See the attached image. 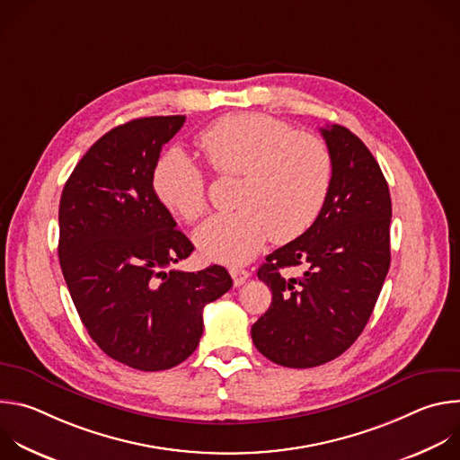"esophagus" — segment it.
I'll use <instances>...</instances> for the list:
<instances>
[{
	"label": "esophagus",
	"instance_id": "obj_1",
	"mask_svg": "<svg viewBox=\"0 0 460 460\" xmlns=\"http://www.w3.org/2000/svg\"><path fill=\"white\" fill-rule=\"evenodd\" d=\"M229 273H231V277H233L234 288H240V286L249 279V271H245V270H242V268H231Z\"/></svg>",
	"mask_w": 460,
	"mask_h": 460
}]
</instances>
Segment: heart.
<instances>
[{"label":"heart","instance_id":"1","mask_svg":"<svg viewBox=\"0 0 460 460\" xmlns=\"http://www.w3.org/2000/svg\"><path fill=\"white\" fill-rule=\"evenodd\" d=\"M199 146L222 176H240L233 213L217 215L194 234L200 251L222 264L251 260L270 240L288 243L318 218L333 181L327 146L266 114H227L206 127ZM160 204L187 224L208 213L204 171L180 147L153 169Z\"/></svg>","mask_w":460,"mask_h":460}]
</instances>
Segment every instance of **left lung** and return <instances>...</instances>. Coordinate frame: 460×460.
Segmentation results:
<instances>
[{
    "label": "left lung",
    "instance_id": "1",
    "mask_svg": "<svg viewBox=\"0 0 460 460\" xmlns=\"http://www.w3.org/2000/svg\"><path fill=\"white\" fill-rule=\"evenodd\" d=\"M320 133L333 156L330 194L314 224L260 266L273 298L251 327L261 355L300 369L341 357L360 337L391 261V199L376 160L342 125ZM298 265L296 279L281 273Z\"/></svg>",
    "mask_w": 460,
    "mask_h": 460
}]
</instances>
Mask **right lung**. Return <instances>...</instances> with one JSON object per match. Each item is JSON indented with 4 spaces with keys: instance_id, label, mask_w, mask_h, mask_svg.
Segmentation results:
<instances>
[{
    "instance_id": "right-lung-1",
    "label": "right lung",
    "mask_w": 460,
    "mask_h": 460,
    "mask_svg": "<svg viewBox=\"0 0 460 460\" xmlns=\"http://www.w3.org/2000/svg\"><path fill=\"white\" fill-rule=\"evenodd\" d=\"M185 116L111 128L78 162L59 200V266L98 348L140 371L183 362L204 333V307L227 293L226 268L174 270L194 245L153 190L162 147Z\"/></svg>"
}]
</instances>
